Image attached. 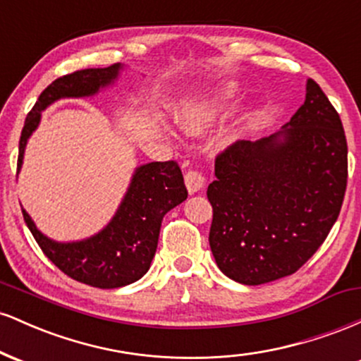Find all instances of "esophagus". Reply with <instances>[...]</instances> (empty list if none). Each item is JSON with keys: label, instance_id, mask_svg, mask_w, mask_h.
<instances>
[{"label": "esophagus", "instance_id": "esophagus-1", "mask_svg": "<svg viewBox=\"0 0 361 361\" xmlns=\"http://www.w3.org/2000/svg\"><path fill=\"white\" fill-rule=\"evenodd\" d=\"M185 185H186V190H188V193L193 195L204 188L205 178L202 176L198 171H188L185 175Z\"/></svg>", "mask_w": 361, "mask_h": 361}]
</instances>
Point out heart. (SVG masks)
Segmentation results:
<instances>
[{"instance_id": "heart-1", "label": "heart", "mask_w": 361, "mask_h": 361, "mask_svg": "<svg viewBox=\"0 0 361 361\" xmlns=\"http://www.w3.org/2000/svg\"><path fill=\"white\" fill-rule=\"evenodd\" d=\"M239 93H241V86L234 81L224 82V85L215 86L212 90L195 91V93L185 97L175 109L178 127L192 137L205 135L222 118V115L233 105ZM250 126V111L238 114L221 132L217 144L221 147H227L238 142Z\"/></svg>"}]
</instances>
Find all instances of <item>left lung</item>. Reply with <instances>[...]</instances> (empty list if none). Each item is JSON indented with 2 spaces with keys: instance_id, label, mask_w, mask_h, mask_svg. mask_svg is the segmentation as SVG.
Here are the masks:
<instances>
[{
  "instance_id": "8db88e82",
  "label": "left lung",
  "mask_w": 361,
  "mask_h": 361,
  "mask_svg": "<svg viewBox=\"0 0 361 361\" xmlns=\"http://www.w3.org/2000/svg\"><path fill=\"white\" fill-rule=\"evenodd\" d=\"M207 190L209 243L219 270L243 285L295 273L324 243L341 210L348 146L338 111L316 81L290 122L241 140L215 161Z\"/></svg>"
}]
</instances>
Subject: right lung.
<instances>
[{
    "mask_svg": "<svg viewBox=\"0 0 361 361\" xmlns=\"http://www.w3.org/2000/svg\"><path fill=\"white\" fill-rule=\"evenodd\" d=\"M126 66L82 69L59 80L40 93L25 118L20 137L18 173L28 139L39 128L42 111L66 98H93L117 85ZM181 169L173 161L147 163L134 169L127 192L103 229L78 241H56L35 226L25 209L23 219L44 255L71 279L97 288H118L146 275L156 255L163 217L186 200Z\"/></svg>",
    "mask_w": 361,
    "mask_h": 361,
    "instance_id": "1",
    "label": "right lung"
}]
</instances>
